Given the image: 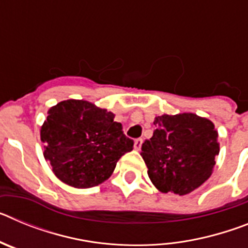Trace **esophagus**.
I'll return each mask as SVG.
<instances>
[{"label": "esophagus", "instance_id": "obj_1", "mask_svg": "<svg viewBox=\"0 0 248 248\" xmlns=\"http://www.w3.org/2000/svg\"><path fill=\"white\" fill-rule=\"evenodd\" d=\"M141 144H143V139H141V138H139V139H135L134 148L137 149V150H140V148H141Z\"/></svg>", "mask_w": 248, "mask_h": 248}]
</instances>
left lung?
I'll return each instance as SVG.
<instances>
[{"instance_id": "obj_1", "label": "left lung", "mask_w": 248, "mask_h": 248, "mask_svg": "<svg viewBox=\"0 0 248 248\" xmlns=\"http://www.w3.org/2000/svg\"><path fill=\"white\" fill-rule=\"evenodd\" d=\"M153 137L141 145L150 180L161 192L186 195L211 175L220 146L212 122L196 114H164Z\"/></svg>"}]
</instances>
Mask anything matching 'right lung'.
Segmentation results:
<instances>
[{
	"label": "right lung",
	"mask_w": 248,
	"mask_h": 248,
	"mask_svg": "<svg viewBox=\"0 0 248 248\" xmlns=\"http://www.w3.org/2000/svg\"><path fill=\"white\" fill-rule=\"evenodd\" d=\"M41 140L56 176L79 189L107 180L118 160L134 148L111 111L85 100L69 99L52 107Z\"/></svg>",
	"instance_id": "obj_1"
}]
</instances>
